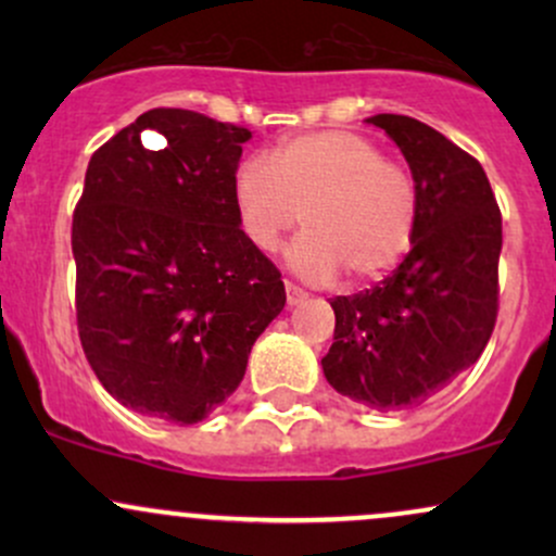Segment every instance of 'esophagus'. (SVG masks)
Returning a JSON list of instances; mask_svg holds the SVG:
<instances>
[{"label":"esophagus","instance_id":"esophagus-1","mask_svg":"<svg viewBox=\"0 0 556 556\" xmlns=\"http://www.w3.org/2000/svg\"><path fill=\"white\" fill-rule=\"evenodd\" d=\"M285 292H287V305H298L308 298L298 285H292V282H285Z\"/></svg>","mask_w":556,"mask_h":556}]
</instances>
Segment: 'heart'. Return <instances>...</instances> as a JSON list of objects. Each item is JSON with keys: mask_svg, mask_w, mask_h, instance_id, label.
Wrapping results in <instances>:
<instances>
[{"mask_svg": "<svg viewBox=\"0 0 556 556\" xmlns=\"http://www.w3.org/2000/svg\"><path fill=\"white\" fill-rule=\"evenodd\" d=\"M232 198L258 251H274L303 219L308 229L287 251L290 269L308 282L344 271L353 285L384 277L405 258L424 203L410 167L348 130L303 132L282 140L274 159H242Z\"/></svg>", "mask_w": 556, "mask_h": 556, "instance_id": "1", "label": "heart"}]
</instances>
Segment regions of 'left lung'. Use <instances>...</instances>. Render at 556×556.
I'll use <instances>...</instances> for the list:
<instances>
[{
  "instance_id": "1",
  "label": "left lung",
  "mask_w": 556,
  "mask_h": 556,
  "mask_svg": "<svg viewBox=\"0 0 556 556\" xmlns=\"http://www.w3.org/2000/svg\"><path fill=\"white\" fill-rule=\"evenodd\" d=\"M420 185L405 261L379 285L331 298L324 376L379 413L418 407L481 358L500 311L502 214L486 172L460 146L405 114H376Z\"/></svg>"
}]
</instances>
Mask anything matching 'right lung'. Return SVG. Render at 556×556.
Returning <instances> with one entry per match:
<instances>
[{"mask_svg": "<svg viewBox=\"0 0 556 556\" xmlns=\"http://www.w3.org/2000/svg\"><path fill=\"white\" fill-rule=\"evenodd\" d=\"M245 140L206 114L151 110L88 162L73 214L78 334L106 392L140 416L206 418L285 308L282 274L235 208Z\"/></svg>", "mask_w": 556, "mask_h": 556, "instance_id": "obj_1", "label": "right lung"}]
</instances>
